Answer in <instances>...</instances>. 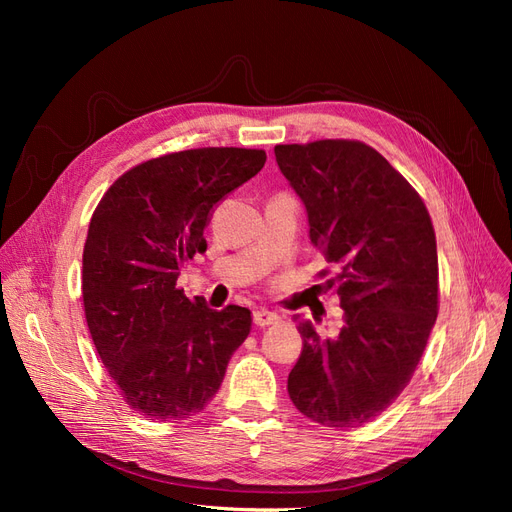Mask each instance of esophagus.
<instances>
[{"instance_id":"obj_1","label":"esophagus","mask_w":512,"mask_h":512,"mask_svg":"<svg viewBox=\"0 0 512 512\" xmlns=\"http://www.w3.org/2000/svg\"><path fill=\"white\" fill-rule=\"evenodd\" d=\"M277 320H280V316L269 312V309H256V312H254L256 327H269V324H275Z\"/></svg>"}]
</instances>
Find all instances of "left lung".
Listing matches in <instances>:
<instances>
[{
    "label": "left lung",
    "mask_w": 512,
    "mask_h": 512,
    "mask_svg": "<svg viewBox=\"0 0 512 512\" xmlns=\"http://www.w3.org/2000/svg\"><path fill=\"white\" fill-rule=\"evenodd\" d=\"M275 160L303 200L309 239L337 267L327 286L344 309L335 337L299 322L288 393L324 427H361L406 389L436 324V232L421 196L365 143L277 145Z\"/></svg>",
    "instance_id": "obj_1"
}]
</instances>
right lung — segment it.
I'll use <instances>...</instances> for the list:
<instances>
[{"mask_svg": "<svg viewBox=\"0 0 512 512\" xmlns=\"http://www.w3.org/2000/svg\"><path fill=\"white\" fill-rule=\"evenodd\" d=\"M267 162L262 149L203 147L153 158L121 175L89 222L83 305L104 367L149 421L203 410L252 329L247 307L211 309L177 288L203 254L211 209Z\"/></svg>", "mask_w": 512, "mask_h": 512, "instance_id": "1", "label": "right lung"}]
</instances>
